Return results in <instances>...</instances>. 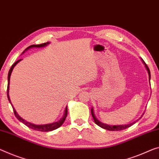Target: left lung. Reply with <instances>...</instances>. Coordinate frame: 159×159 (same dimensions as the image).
Segmentation results:
<instances>
[{
    "mask_svg": "<svg viewBox=\"0 0 159 159\" xmlns=\"http://www.w3.org/2000/svg\"><path fill=\"white\" fill-rule=\"evenodd\" d=\"M141 60H142V59H141ZM142 62H143V64H144L145 67L146 68V70H147L148 73V77H149V81H150L151 73H150L149 68L148 67L147 65L146 64L145 62L143 60H142ZM91 112H92V117H93L95 124H97V125H98L99 126H100V127L103 128L104 129H107V130H109V131H121V130H124V129H127L129 127H130L131 126H132L133 124H135L136 122L139 120V119H138V120L134 121V122H132V123H131V124H124V125H114V126L107 125V124H105L102 123L101 121H99L98 119L96 118V116H95V114H94V110H93V108H92ZM143 114H142V116H143Z\"/></svg>",
    "mask_w": 159,
    "mask_h": 159,
    "instance_id": "8db88e82",
    "label": "left lung"
}]
</instances>
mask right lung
<instances>
[{"label": "right lung", "instance_id": "right-lung-1", "mask_svg": "<svg viewBox=\"0 0 159 159\" xmlns=\"http://www.w3.org/2000/svg\"><path fill=\"white\" fill-rule=\"evenodd\" d=\"M50 43L49 42L48 43H43V44H40V45H32L30 46H29L28 48H27L25 51L27 50H29V49H30L32 48H43V47H45V46L48 45V44ZM24 51V52H25ZM18 60V61H16V62L14 63V64L12 65V67H11V69H10L9 72H8V88H7V97H8V101L12 105V107H13V111H14V114H15V116L17 119H18L19 121H21L22 123H23L25 125H26L28 127L30 128V129H33V130H35V131H53L55 130V129H57V128H59L60 126H61L62 125V124L64 123V121L65 120L66 117H67V106L66 107V108L65 109V112H64V114H63V116L61 118L59 121H56V122H53V123H51V124H43V125H36V124H31V123H29L27 121H25V119H23V118H21V117L18 115V114L17 113L16 109L13 106V104H12L11 102V99H10V97H9V84H10V78H11V73L12 71H13V68L15 66H16L18 63L20 62L21 60Z\"/></svg>", "mask_w": 159, "mask_h": 159}]
</instances>
